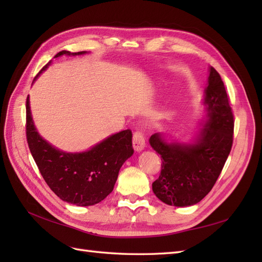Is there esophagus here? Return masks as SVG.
I'll return each mask as SVG.
<instances>
[{
  "label": "esophagus",
  "instance_id": "1",
  "mask_svg": "<svg viewBox=\"0 0 262 262\" xmlns=\"http://www.w3.org/2000/svg\"><path fill=\"white\" fill-rule=\"evenodd\" d=\"M133 146L137 152H141L145 148V140H144V136L141 132H135L134 135H133Z\"/></svg>",
  "mask_w": 262,
  "mask_h": 262
}]
</instances>
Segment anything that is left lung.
Here are the masks:
<instances>
[{"instance_id":"8db88e82","label":"left lung","mask_w":262,"mask_h":262,"mask_svg":"<svg viewBox=\"0 0 262 262\" xmlns=\"http://www.w3.org/2000/svg\"><path fill=\"white\" fill-rule=\"evenodd\" d=\"M203 105L200 128L188 140L172 138L169 133L149 137V145L162 158V170L152 189L166 205L188 207L199 203L214 187L231 152L234 120L224 83L211 66Z\"/></svg>"}]
</instances>
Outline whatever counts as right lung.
Masks as SVG:
<instances>
[{
    "label": "right lung",
    "mask_w": 262,
    "mask_h": 262,
    "mask_svg": "<svg viewBox=\"0 0 262 262\" xmlns=\"http://www.w3.org/2000/svg\"><path fill=\"white\" fill-rule=\"evenodd\" d=\"M88 52L62 51L58 58L80 56ZM52 60L35 77L45 72ZM32 82V83H33ZM27 141L33 160L49 188L63 202L76 206L96 205L114 190L119 170L134 154L132 132L121 130L82 152H66L54 146L39 134L32 119L29 96L27 98Z\"/></svg>",
    "instance_id": "add662e5"
}]
</instances>
